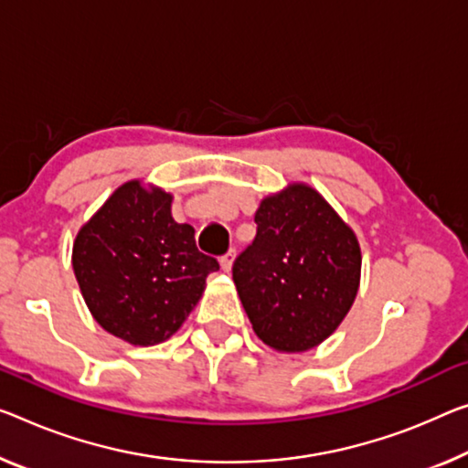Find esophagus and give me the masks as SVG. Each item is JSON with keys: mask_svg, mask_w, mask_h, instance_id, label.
Segmentation results:
<instances>
[{"mask_svg": "<svg viewBox=\"0 0 468 468\" xmlns=\"http://www.w3.org/2000/svg\"><path fill=\"white\" fill-rule=\"evenodd\" d=\"M234 257H236V249H229L226 255H221V268H224V271H229V270H232Z\"/></svg>", "mask_w": 468, "mask_h": 468, "instance_id": "obj_1", "label": "esophagus"}]
</instances>
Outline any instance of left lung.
Here are the masks:
<instances>
[{"label": "left lung", "mask_w": 468, "mask_h": 468, "mask_svg": "<svg viewBox=\"0 0 468 468\" xmlns=\"http://www.w3.org/2000/svg\"><path fill=\"white\" fill-rule=\"evenodd\" d=\"M257 234L232 265L255 335L286 354L307 351L341 324L359 286L356 234L303 184L268 197Z\"/></svg>", "instance_id": "1"}]
</instances>
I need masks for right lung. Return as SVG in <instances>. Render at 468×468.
I'll list each match as a JSON object with an SVG mask.
<instances>
[{"instance_id":"add662e5","label":"right lung","mask_w":468,"mask_h":468,"mask_svg":"<svg viewBox=\"0 0 468 468\" xmlns=\"http://www.w3.org/2000/svg\"><path fill=\"white\" fill-rule=\"evenodd\" d=\"M73 270L98 324L146 347L182 326L219 263L171 218L167 192L127 182L77 234Z\"/></svg>"}]
</instances>
